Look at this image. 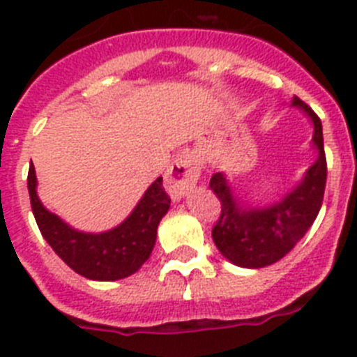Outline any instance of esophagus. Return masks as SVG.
<instances>
[{"label": "esophagus", "instance_id": "1", "mask_svg": "<svg viewBox=\"0 0 357 357\" xmlns=\"http://www.w3.org/2000/svg\"><path fill=\"white\" fill-rule=\"evenodd\" d=\"M199 176H201V169L197 165V160L188 153H181V155L176 156L171 167L167 169V192L171 194L172 199H181L192 186H195Z\"/></svg>", "mask_w": 357, "mask_h": 357}]
</instances>
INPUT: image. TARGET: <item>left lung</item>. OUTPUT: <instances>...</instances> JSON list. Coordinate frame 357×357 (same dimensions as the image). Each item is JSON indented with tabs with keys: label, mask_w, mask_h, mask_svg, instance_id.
I'll return each mask as SVG.
<instances>
[{
	"label": "left lung",
	"mask_w": 357,
	"mask_h": 357,
	"mask_svg": "<svg viewBox=\"0 0 357 357\" xmlns=\"http://www.w3.org/2000/svg\"><path fill=\"white\" fill-rule=\"evenodd\" d=\"M291 107L298 108L313 123V147L319 156L303 179L272 204H250L238 194L224 172H215L210 188L220 201V215L211 236L220 255L243 268H263L287 256L319 215L326 190L327 165L324 153L322 123L297 96Z\"/></svg>",
	"instance_id": "1"
}]
</instances>
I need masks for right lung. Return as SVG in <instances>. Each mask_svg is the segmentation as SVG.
<instances>
[{
	"label": "right lung",
	"mask_w": 357,
	"mask_h": 357,
	"mask_svg": "<svg viewBox=\"0 0 357 357\" xmlns=\"http://www.w3.org/2000/svg\"><path fill=\"white\" fill-rule=\"evenodd\" d=\"M28 192L44 240L67 266L92 281H117L139 271L149 259L160 220L171 208V197L158 178L119 226L102 233H85L70 227L40 202L33 165L28 171Z\"/></svg>",
	"instance_id": "1"
}]
</instances>
